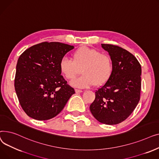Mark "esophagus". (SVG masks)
<instances>
[{
	"mask_svg": "<svg viewBox=\"0 0 159 159\" xmlns=\"http://www.w3.org/2000/svg\"><path fill=\"white\" fill-rule=\"evenodd\" d=\"M75 93H82V90L78 89H75Z\"/></svg>",
	"mask_w": 159,
	"mask_h": 159,
	"instance_id": "obj_1",
	"label": "esophagus"
}]
</instances>
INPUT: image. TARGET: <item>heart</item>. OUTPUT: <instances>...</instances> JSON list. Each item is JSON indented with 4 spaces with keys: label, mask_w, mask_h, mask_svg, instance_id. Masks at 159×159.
<instances>
[{
    "label": "heart",
    "mask_w": 159,
    "mask_h": 159,
    "mask_svg": "<svg viewBox=\"0 0 159 159\" xmlns=\"http://www.w3.org/2000/svg\"><path fill=\"white\" fill-rule=\"evenodd\" d=\"M58 66L61 73L68 80L77 77L82 69V76L71 82L73 86L81 88L104 85L110 79L113 70L110 55L87 46H82L75 51L73 61L62 57Z\"/></svg>",
    "instance_id": "1"
}]
</instances>
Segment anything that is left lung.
Listing matches in <instances>:
<instances>
[{
  "mask_svg": "<svg viewBox=\"0 0 159 159\" xmlns=\"http://www.w3.org/2000/svg\"><path fill=\"white\" fill-rule=\"evenodd\" d=\"M101 45L111 58L113 70L109 80L95 91L89 110L98 122L114 125L126 120L140 101L141 66L127 50L112 44Z\"/></svg>",
  "mask_w": 159,
  "mask_h": 159,
  "instance_id": "8db88e82",
  "label": "left lung"
}]
</instances>
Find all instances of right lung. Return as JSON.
<instances>
[{"label":"right lung","instance_id":"right-lung-1","mask_svg":"<svg viewBox=\"0 0 159 159\" xmlns=\"http://www.w3.org/2000/svg\"><path fill=\"white\" fill-rule=\"evenodd\" d=\"M74 48L58 42L33 46L19 57L15 89L20 104L30 117L51 119L59 113L75 90L61 75L60 60Z\"/></svg>","mask_w":159,"mask_h":159}]
</instances>
